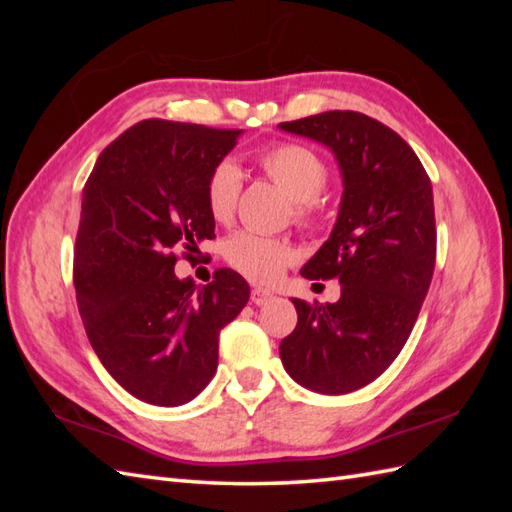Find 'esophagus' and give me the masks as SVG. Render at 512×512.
Wrapping results in <instances>:
<instances>
[{
  "instance_id": "esophagus-1",
  "label": "esophagus",
  "mask_w": 512,
  "mask_h": 512,
  "mask_svg": "<svg viewBox=\"0 0 512 512\" xmlns=\"http://www.w3.org/2000/svg\"><path fill=\"white\" fill-rule=\"evenodd\" d=\"M275 299L273 292H268L264 288H253V292H250V301L255 303V306H266V303H270Z\"/></svg>"
}]
</instances>
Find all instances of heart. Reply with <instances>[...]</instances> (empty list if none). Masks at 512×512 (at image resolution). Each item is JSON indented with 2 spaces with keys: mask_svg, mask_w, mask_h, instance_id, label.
Here are the masks:
<instances>
[{
  "mask_svg": "<svg viewBox=\"0 0 512 512\" xmlns=\"http://www.w3.org/2000/svg\"><path fill=\"white\" fill-rule=\"evenodd\" d=\"M257 165L277 182L292 200V217L299 224H312L321 213V191L330 169L317 149L301 143H275L257 154ZM242 173L233 160L215 162L206 176L204 200L215 222H231L235 215ZM224 257L239 275L255 284H275L295 262V248L284 237L242 231L224 244Z\"/></svg>",
  "mask_w": 512,
  "mask_h": 512,
  "instance_id": "heart-1",
  "label": "heart"
}]
</instances>
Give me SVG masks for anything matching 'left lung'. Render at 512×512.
Listing matches in <instances>:
<instances>
[{
	"instance_id": "8db88e82",
	"label": "left lung",
	"mask_w": 512,
	"mask_h": 512,
	"mask_svg": "<svg viewBox=\"0 0 512 512\" xmlns=\"http://www.w3.org/2000/svg\"><path fill=\"white\" fill-rule=\"evenodd\" d=\"M279 127L330 147L343 176L332 235L301 268L306 279H339L341 299L325 306L292 299L297 328L279 356L299 385L350 394L394 363L429 292L436 268L431 180L394 129L361 112H323Z\"/></svg>"
}]
</instances>
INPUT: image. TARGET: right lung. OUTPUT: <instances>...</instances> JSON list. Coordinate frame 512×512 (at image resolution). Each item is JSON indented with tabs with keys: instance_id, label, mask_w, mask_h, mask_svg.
Wrapping results in <instances>:
<instances>
[{
	"instance_id": "1",
	"label": "right lung",
	"mask_w": 512,
	"mask_h": 512,
	"mask_svg": "<svg viewBox=\"0 0 512 512\" xmlns=\"http://www.w3.org/2000/svg\"><path fill=\"white\" fill-rule=\"evenodd\" d=\"M242 129L140 121L107 145L83 189L74 246L76 303L96 356L138 400L178 407L209 385L220 330L250 297L231 268L202 288L178 255L215 237L204 184Z\"/></svg>"
}]
</instances>
